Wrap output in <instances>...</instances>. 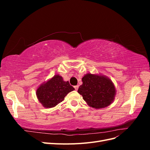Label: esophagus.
I'll return each mask as SVG.
<instances>
[{
	"label": "esophagus",
	"mask_w": 150,
	"mask_h": 150,
	"mask_svg": "<svg viewBox=\"0 0 150 150\" xmlns=\"http://www.w3.org/2000/svg\"><path fill=\"white\" fill-rule=\"evenodd\" d=\"M78 88H79V85H77V86H74V89H75L76 91L78 90Z\"/></svg>",
	"instance_id": "obj_1"
}]
</instances>
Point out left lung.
I'll use <instances>...</instances> for the list:
<instances>
[{"instance_id": "obj_1", "label": "left lung", "mask_w": 150, "mask_h": 150, "mask_svg": "<svg viewBox=\"0 0 150 150\" xmlns=\"http://www.w3.org/2000/svg\"><path fill=\"white\" fill-rule=\"evenodd\" d=\"M82 81L83 84L79 86L78 92L90 107L104 108L114 101L116 89L108 77L88 73L83 76Z\"/></svg>"}]
</instances>
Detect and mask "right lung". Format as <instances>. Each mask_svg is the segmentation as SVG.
<instances>
[{
    "instance_id": "obj_1",
    "label": "right lung",
    "mask_w": 150,
    "mask_h": 150,
    "mask_svg": "<svg viewBox=\"0 0 150 150\" xmlns=\"http://www.w3.org/2000/svg\"><path fill=\"white\" fill-rule=\"evenodd\" d=\"M74 90L69 81H64L62 76L56 74L40 85L36 95L43 107L51 108L62 102L66 95Z\"/></svg>"
}]
</instances>
